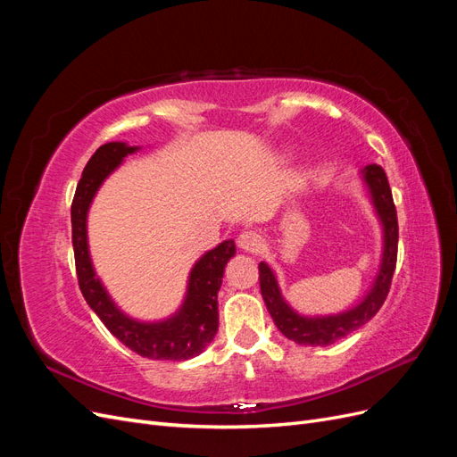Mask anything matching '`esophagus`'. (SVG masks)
<instances>
[{
    "instance_id": "obj_1",
    "label": "esophagus",
    "mask_w": 457,
    "mask_h": 457,
    "mask_svg": "<svg viewBox=\"0 0 457 457\" xmlns=\"http://www.w3.org/2000/svg\"><path fill=\"white\" fill-rule=\"evenodd\" d=\"M261 245H262L261 234H257L253 230H245V232H242L240 237H238V247H240V250L247 252V253L259 252Z\"/></svg>"
}]
</instances>
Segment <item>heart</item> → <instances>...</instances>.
<instances>
[{"label":"heart","mask_w":457,"mask_h":457,"mask_svg":"<svg viewBox=\"0 0 457 457\" xmlns=\"http://www.w3.org/2000/svg\"><path fill=\"white\" fill-rule=\"evenodd\" d=\"M284 154H287V152H284Z\"/></svg>","instance_id":"obj_1"}]
</instances>
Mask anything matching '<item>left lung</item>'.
Instances as JSON below:
<instances>
[{"instance_id":"obj_1","label":"left lung","mask_w":457,"mask_h":457,"mask_svg":"<svg viewBox=\"0 0 457 457\" xmlns=\"http://www.w3.org/2000/svg\"><path fill=\"white\" fill-rule=\"evenodd\" d=\"M361 179L370 195L373 213H376L381 225L383 245L376 278H373L366 295H362V299L356 305L336 314H301L284 299L274 270L265 261L259 262V284L262 301H265L276 328L297 345L326 347V345H331L337 339L349 336L351 331L362 328L378 314L383 301L386 299V294H389L398 250V220L391 187L389 181H386L385 171L376 163H370L364 170H361Z\"/></svg>"}]
</instances>
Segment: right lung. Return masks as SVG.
<instances>
[{
    "instance_id": "right-lung-1",
    "label": "right lung",
    "mask_w": 457,
    "mask_h": 457,
    "mask_svg": "<svg viewBox=\"0 0 457 457\" xmlns=\"http://www.w3.org/2000/svg\"><path fill=\"white\" fill-rule=\"evenodd\" d=\"M137 150H141V146H129L121 141L106 143L96 148L81 173L71 212L78 282L93 312L101 318L110 334L133 353L150 361H188L204 353L217 334V294L223 284L227 262L237 253V245L234 240L220 242L195 262L188 272L187 294L181 307L168 318L150 322L137 320L123 312L118 303L110 297L93 267L87 242V215L103 183Z\"/></svg>"
}]
</instances>
